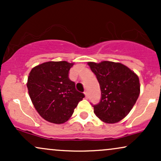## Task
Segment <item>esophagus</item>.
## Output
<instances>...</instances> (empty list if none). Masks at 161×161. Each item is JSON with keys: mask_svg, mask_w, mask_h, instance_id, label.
Wrapping results in <instances>:
<instances>
[{"mask_svg": "<svg viewBox=\"0 0 161 161\" xmlns=\"http://www.w3.org/2000/svg\"><path fill=\"white\" fill-rule=\"evenodd\" d=\"M84 95H85V96H86V97L87 98V97H88V92L87 91H86L84 92Z\"/></svg>", "mask_w": 161, "mask_h": 161, "instance_id": "esophagus-1", "label": "esophagus"}]
</instances>
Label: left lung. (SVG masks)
Masks as SVG:
<instances>
[{
	"label": "left lung",
	"instance_id": "obj_1",
	"mask_svg": "<svg viewBox=\"0 0 161 161\" xmlns=\"http://www.w3.org/2000/svg\"><path fill=\"white\" fill-rule=\"evenodd\" d=\"M98 81L101 98L94 113L101 121L116 123L128 115L140 94L138 76L120 63L88 62Z\"/></svg>",
	"mask_w": 161,
	"mask_h": 161
}]
</instances>
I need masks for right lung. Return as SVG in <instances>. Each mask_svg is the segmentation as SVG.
<instances>
[{
    "instance_id": "right-lung-1",
    "label": "right lung",
    "mask_w": 161,
    "mask_h": 161,
    "mask_svg": "<svg viewBox=\"0 0 161 161\" xmlns=\"http://www.w3.org/2000/svg\"><path fill=\"white\" fill-rule=\"evenodd\" d=\"M74 63L49 61L33 67L29 73L27 88L37 112L45 120L62 124L71 117L79 102L85 97L76 91L69 79Z\"/></svg>"
}]
</instances>
